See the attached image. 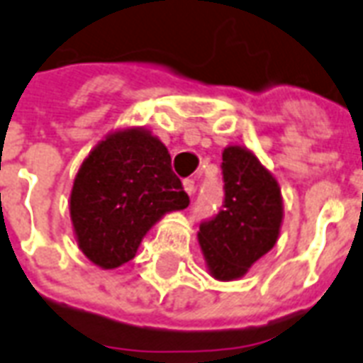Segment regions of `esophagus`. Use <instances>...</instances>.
<instances>
[{"instance_id":"obj_1","label":"esophagus","mask_w":363,"mask_h":363,"mask_svg":"<svg viewBox=\"0 0 363 363\" xmlns=\"http://www.w3.org/2000/svg\"><path fill=\"white\" fill-rule=\"evenodd\" d=\"M182 186H184L188 196H194V192H196V182H194V179H186V181L182 182Z\"/></svg>"}]
</instances>
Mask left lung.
Instances as JSON below:
<instances>
[{"label":"left lung","instance_id":"left-lung-1","mask_svg":"<svg viewBox=\"0 0 363 363\" xmlns=\"http://www.w3.org/2000/svg\"><path fill=\"white\" fill-rule=\"evenodd\" d=\"M225 206L198 232L207 272L218 281L243 278L276 245L284 220L280 184L245 146L223 150Z\"/></svg>","mask_w":363,"mask_h":363}]
</instances>
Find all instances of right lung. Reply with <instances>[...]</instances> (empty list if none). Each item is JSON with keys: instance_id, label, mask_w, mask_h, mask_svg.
Listing matches in <instances>:
<instances>
[{"instance_id": "1", "label": "right lung", "mask_w": 363, "mask_h": 363, "mask_svg": "<svg viewBox=\"0 0 363 363\" xmlns=\"http://www.w3.org/2000/svg\"><path fill=\"white\" fill-rule=\"evenodd\" d=\"M188 203L167 146L145 127L116 129L87 154L72 184L77 247L95 267L114 270L137 255L157 220Z\"/></svg>"}]
</instances>
